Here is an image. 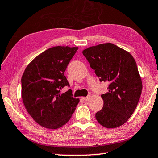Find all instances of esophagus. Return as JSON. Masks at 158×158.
Instances as JSON below:
<instances>
[{
  "instance_id": "obj_1",
  "label": "esophagus",
  "mask_w": 158,
  "mask_h": 158,
  "mask_svg": "<svg viewBox=\"0 0 158 158\" xmlns=\"http://www.w3.org/2000/svg\"><path fill=\"white\" fill-rule=\"evenodd\" d=\"M90 98H91V96H88L87 97H82V99H83L84 101H89V100L90 99Z\"/></svg>"
}]
</instances>
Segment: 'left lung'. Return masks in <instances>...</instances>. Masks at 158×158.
<instances>
[{
	"label": "left lung",
	"mask_w": 158,
	"mask_h": 158,
	"mask_svg": "<svg viewBox=\"0 0 158 158\" xmlns=\"http://www.w3.org/2000/svg\"><path fill=\"white\" fill-rule=\"evenodd\" d=\"M100 81L109 84L102 94L103 107L96 118L104 127L124 124L133 114L142 91V81L134 58L129 52L110 43L91 46L82 51Z\"/></svg>",
	"instance_id": "1"
}]
</instances>
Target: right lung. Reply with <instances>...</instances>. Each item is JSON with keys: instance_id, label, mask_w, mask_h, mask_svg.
I'll return each instance as SVG.
<instances>
[{"instance_id": "1", "label": "right lung", "mask_w": 158, "mask_h": 158, "mask_svg": "<svg viewBox=\"0 0 158 158\" xmlns=\"http://www.w3.org/2000/svg\"><path fill=\"white\" fill-rule=\"evenodd\" d=\"M78 47L55 46L42 52L25 69L22 77V98L28 113L39 125L56 129L71 118L79 103L69 89L64 71Z\"/></svg>"}]
</instances>
